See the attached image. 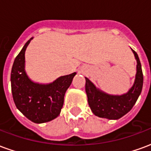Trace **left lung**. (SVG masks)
<instances>
[{"instance_id": "1", "label": "left lung", "mask_w": 151, "mask_h": 151, "mask_svg": "<svg viewBox=\"0 0 151 151\" xmlns=\"http://www.w3.org/2000/svg\"><path fill=\"white\" fill-rule=\"evenodd\" d=\"M133 51L137 60V73L133 86L126 94L111 95L106 94L95 87L87 78H86V92L88 104L93 113L101 118L117 120L124 116L133 108L142 90L143 74L138 56Z\"/></svg>"}]
</instances>
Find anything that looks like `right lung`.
<instances>
[{
  "instance_id": "add662e5",
  "label": "right lung",
  "mask_w": 151,
  "mask_h": 151,
  "mask_svg": "<svg viewBox=\"0 0 151 151\" xmlns=\"http://www.w3.org/2000/svg\"><path fill=\"white\" fill-rule=\"evenodd\" d=\"M32 39L25 43L15 58L11 71V90L18 110L32 122L41 124L59 116L65 94L76 73L61 76L49 84L32 82L25 71V52Z\"/></svg>"
}]
</instances>
